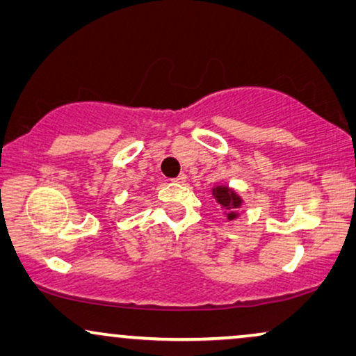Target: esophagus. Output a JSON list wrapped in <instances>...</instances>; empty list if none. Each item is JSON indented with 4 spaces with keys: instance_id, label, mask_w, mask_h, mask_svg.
I'll list each match as a JSON object with an SVG mask.
<instances>
[{
    "instance_id": "1",
    "label": "esophagus",
    "mask_w": 356,
    "mask_h": 356,
    "mask_svg": "<svg viewBox=\"0 0 356 356\" xmlns=\"http://www.w3.org/2000/svg\"><path fill=\"white\" fill-rule=\"evenodd\" d=\"M186 179H188V177H186V175H184V173H181V175H179V177H177V178H175V179H173V181H175V183H178V184H184V183H186Z\"/></svg>"
}]
</instances>
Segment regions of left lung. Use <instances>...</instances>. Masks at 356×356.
Returning <instances> with one entry per match:
<instances>
[{"mask_svg":"<svg viewBox=\"0 0 356 356\" xmlns=\"http://www.w3.org/2000/svg\"><path fill=\"white\" fill-rule=\"evenodd\" d=\"M212 194H213V199H216L218 206L225 211L228 222L235 220V218L240 217L238 209L243 206V199L240 194L235 191V189L228 188V186H225V184H218V186L212 188Z\"/></svg>","mask_w":356,"mask_h":356,"instance_id":"1","label":"left lung"}]
</instances>
